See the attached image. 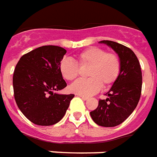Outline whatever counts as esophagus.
Here are the masks:
<instances>
[{
    "instance_id": "esophagus-1",
    "label": "esophagus",
    "mask_w": 157,
    "mask_h": 157,
    "mask_svg": "<svg viewBox=\"0 0 157 157\" xmlns=\"http://www.w3.org/2000/svg\"><path fill=\"white\" fill-rule=\"evenodd\" d=\"M81 98H82V100H84V101H86V100H87L88 99V97L87 96H82V95H78Z\"/></svg>"
}]
</instances>
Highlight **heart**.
<instances>
[{
    "instance_id": "heart-1",
    "label": "heart",
    "mask_w": 157,
    "mask_h": 157,
    "mask_svg": "<svg viewBox=\"0 0 157 157\" xmlns=\"http://www.w3.org/2000/svg\"><path fill=\"white\" fill-rule=\"evenodd\" d=\"M79 67H88L86 73L88 78L76 81L70 86V90L75 94L88 96L97 93L101 85L103 87H109L117 82L121 70V62L116 52L91 46L79 53L76 62L70 58L62 59L59 64V71L66 81L72 82L80 75Z\"/></svg>"
}]
</instances>
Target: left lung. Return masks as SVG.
<instances>
[{"mask_svg":"<svg viewBox=\"0 0 157 157\" xmlns=\"http://www.w3.org/2000/svg\"><path fill=\"white\" fill-rule=\"evenodd\" d=\"M100 42L111 46L118 54L121 70L117 82L107 92L109 97L100 100L97 108L90 114L97 125L112 127L121 124L136 107L141 93L142 74L140 62L132 50L111 40Z\"/></svg>","mask_w":157,"mask_h":157,"instance_id":"1","label":"left lung"}]
</instances>
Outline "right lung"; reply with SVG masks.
Wrapping results in <instances>:
<instances>
[{
    "label": "right lung",
    "instance_id": "right-lung-1",
    "mask_svg": "<svg viewBox=\"0 0 157 157\" xmlns=\"http://www.w3.org/2000/svg\"><path fill=\"white\" fill-rule=\"evenodd\" d=\"M67 51L57 46H43L23 55L13 74L17 106L29 121L39 126H52L63 118L75 96L60 95L67 83L59 64Z\"/></svg>",
    "mask_w": 157,
    "mask_h": 157
}]
</instances>
